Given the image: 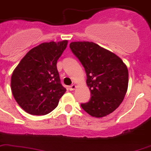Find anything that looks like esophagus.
I'll return each instance as SVG.
<instances>
[{
  "mask_svg": "<svg viewBox=\"0 0 151 151\" xmlns=\"http://www.w3.org/2000/svg\"><path fill=\"white\" fill-rule=\"evenodd\" d=\"M76 88H77V86H76L75 84H72V85H70V86L69 87V89L70 91H73L75 90Z\"/></svg>",
  "mask_w": 151,
  "mask_h": 151,
  "instance_id": "1",
  "label": "esophagus"
}]
</instances>
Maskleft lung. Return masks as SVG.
Wrapping results in <instances>:
<instances>
[{
  "instance_id": "obj_1",
  "label": "left lung",
  "mask_w": 151,
  "mask_h": 151,
  "mask_svg": "<svg viewBox=\"0 0 151 151\" xmlns=\"http://www.w3.org/2000/svg\"><path fill=\"white\" fill-rule=\"evenodd\" d=\"M70 48L84 67L91 94L90 101L81 104L82 109L95 118L113 112L127 94V65L117 55L92 42H72Z\"/></svg>"
}]
</instances>
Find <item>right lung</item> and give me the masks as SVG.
Returning <instances> with one entry per match:
<instances>
[{
    "label": "right lung",
    "mask_w": 151,
    "mask_h": 151,
    "mask_svg": "<svg viewBox=\"0 0 151 151\" xmlns=\"http://www.w3.org/2000/svg\"><path fill=\"white\" fill-rule=\"evenodd\" d=\"M67 42L63 40L40 44L29 50L14 70L11 79L12 95L28 113H50L66 92L60 84L56 63Z\"/></svg>",
    "instance_id": "right-lung-1"
}]
</instances>
